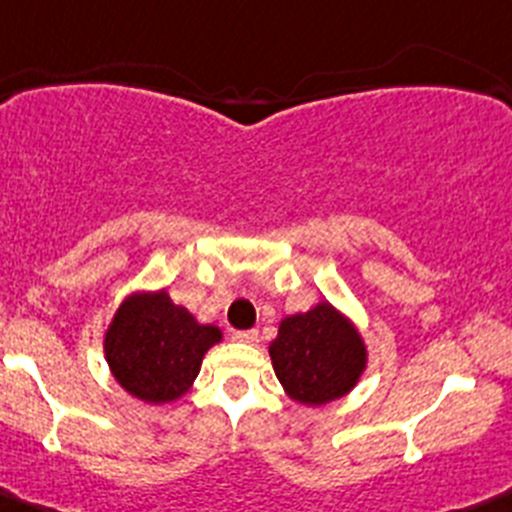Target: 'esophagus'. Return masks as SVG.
<instances>
[{
  "label": "esophagus",
  "instance_id": "obj_1",
  "mask_svg": "<svg viewBox=\"0 0 512 512\" xmlns=\"http://www.w3.org/2000/svg\"><path fill=\"white\" fill-rule=\"evenodd\" d=\"M231 340L254 345V342H258V330H231Z\"/></svg>",
  "mask_w": 512,
  "mask_h": 512
}]
</instances>
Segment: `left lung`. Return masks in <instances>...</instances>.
<instances>
[{"instance_id":"1","label":"left lung","mask_w":512,"mask_h":512,"mask_svg":"<svg viewBox=\"0 0 512 512\" xmlns=\"http://www.w3.org/2000/svg\"><path fill=\"white\" fill-rule=\"evenodd\" d=\"M268 352L286 392L313 407L350 392L367 362L357 330L330 303L283 320Z\"/></svg>"}]
</instances>
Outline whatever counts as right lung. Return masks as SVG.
<instances>
[{
	"label": "right lung",
	"instance_id": "1",
	"mask_svg": "<svg viewBox=\"0 0 512 512\" xmlns=\"http://www.w3.org/2000/svg\"><path fill=\"white\" fill-rule=\"evenodd\" d=\"M219 340V328L199 325L165 291L133 295L110 323L105 357L133 397L162 404L192 387L204 352Z\"/></svg>",
	"mask_w": 512,
	"mask_h": 512
}]
</instances>
